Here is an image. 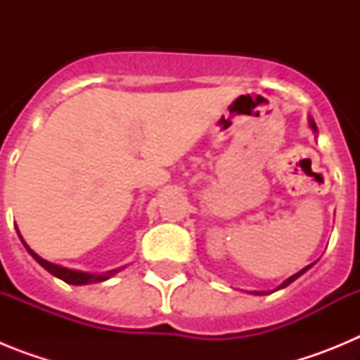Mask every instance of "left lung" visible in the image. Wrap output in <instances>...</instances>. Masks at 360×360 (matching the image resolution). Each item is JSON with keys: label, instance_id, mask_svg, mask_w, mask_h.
I'll return each instance as SVG.
<instances>
[{"label": "left lung", "instance_id": "obj_1", "mask_svg": "<svg viewBox=\"0 0 360 360\" xmlns=\"http://www.w3.org/2000/svg\"><path fill=\"white\" fill-rule=\"evenodd\" d=\"M308 122H310V128L311 129H314V131H317V126H316V122H314V120H308ZM310 266L311 265H308V266H304V269L303 270H299V272H297V274H294V276H290V278H288L287 279V281H283L281 283V285H279V287H278V290H279V288H285V287H288V285H290V283L292 281H295V279H297L299 278V276H301V274H304V272H307V270L308 269H310ZM254 294H265V292H254Z\"/></svg>", "mask_w": 360, "mask_h": 360}]
</instances>
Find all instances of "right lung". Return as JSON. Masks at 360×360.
Listing matches in <instances>:
<instances>
[{
  "mask_svg": "<svg viewBox=\"0 0 360 360\" xmlns=\"http://www.w3.org/2000/svg\"><path fill=\"white\" fill-rule=\"evenodd\" d=\"M19 234V231H18ZM19 238H21V234H19ZM21 241H23V238H21ZM23 245L27 247V250L30 252V256L36 259L37 263H39L41 266H43L44 270H49L50 274L56 276V278L63 279V281L70 283V285H88V283H101V281H106V279H110L111 276L117 274L119 270H110V272H106V274H90V272H79V270H72V269H65V266L61 265H56V263H50L46 262V259H43L41 256H37L34 250L28 247L27 243L23 241Z\"/></svg>",
  "mask_w": 360,
  "mask_h": 360,
  "instance_id": "right-lung-1",
  "label": "right lung"
}]
</instances>
